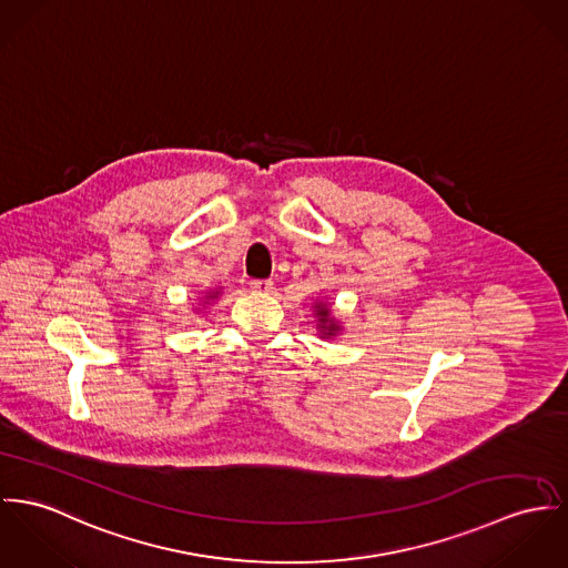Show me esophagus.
Returning a JSON list of instances; mask_svg holds the SVG:
<instances>
[{"mask_svg": "<svg viewBox=\"0 0 568 568\" xmlns=\"http://www.w3.org/2000/svg\"><path fill=\"white\" fill-rule=\"evenodd\" d=\"M251 290H253L255 294H267V292L272 290V281H260V278H255V281H251Z\"/></svg>", "mask_w": 568, "mask_h": 568, "instance_id": "34e87169", "label": "esophagus"}]
</instances>
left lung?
Masks as SVG:
<instances>
[{
	"mask_svg": "<svg viewBox=\"0 0 568 568\" xmlns=\"http://www.w3.org/2000/svg\"><path fill=\"white\" fill-rule=\"evenodd\" d=\"M313 315H315V322H317V333L322 339H335L339 333H342V324L339 320L333 315V308L328 306V303L315 298L313 303Z\"/></svg>",
	"mask_w": 568,
	"mask_h": 568,
	"instance_id": "obj_1",
	"label": "left lung"
}]
</instances>
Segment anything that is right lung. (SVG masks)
<instances>
[{
    "label": "right lung",
    "mask_w": 568,
    "mask_h": 568,
    "mask_svg": "<svg viewBox=\"0 0 568 568\" xmlns=\"http://www.w3.org/2000/svg\"><path fill=\"white\" fill-rule=\"evenodd\" d=\"M220 296V287L219 290H210V292H205V296L201 298V303H203V306L210 305L212 301H216Z\"/></svg>",
    "instance_id": "1"
}]
</instances>
